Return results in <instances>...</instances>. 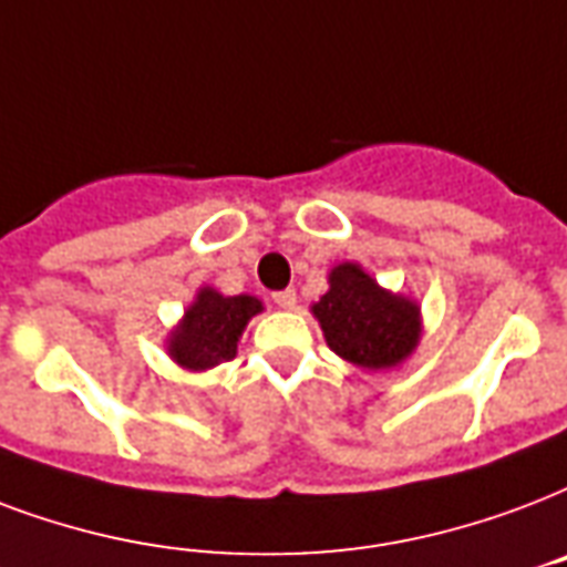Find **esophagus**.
Returning a JSON list of instances; mask_svg holds the SVG:
<instances>
[{
    "instance_id": "obj_1",
    "label": "esophagus",
    "mask_w": 567,
    "mask_h": 567,
    "mask_svg": "<svg viewBox=\"0 0 567 567\" xmlns=\"http://www.w3.org/2000/svg\"><path fill=\"white\" fill-rule=\"evenodd\" d=\"M274 302L279 306V309H285V312H291L293 306H297V291H291V288H285V291H276Z\"/></svg>"
}]
</instances>
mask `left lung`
<instances>
[{
    "label": "left lung",
    "instance_id": "8db88e82",
    "mask_svg": "<svg viewBox=\"0 0 567 567\" xmlns=\"http://www.w3.org/2000/svg\"><path fill=\"white\" fill-rule=\"evenodd\" d=\"M327 279L312 315L336 357L362 371H389L416 353L422 309L413 297L383 288L357 261H341Z\"/></svg>",
    "mask_w": 567,
    "mask_h": 567
}]
</instances>
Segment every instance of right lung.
I'll list each match as a JSON object with an SVG mask.
<instances>
[{"mask_svg": "<svg viewBox=\"0 0 567 567\" xmlns=\"http://www.w3.org/2000/svg\"><path fill=\"white\" fill-rule=\"evenodd\" d=\"M258 312H265V302L252 293L226 297L210 285H202L196 300L168 330L166 353L184 371L216 369L219 362L235 360L237 341Z\"/></svg>", "mask_w": 567, "mask_h": 567, "instance_id": "obj_1", "label": "right lung"}]
</instances>
